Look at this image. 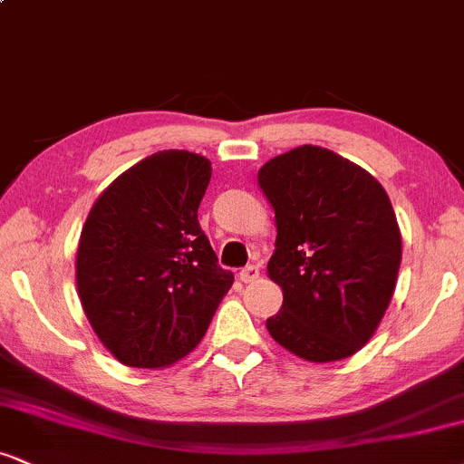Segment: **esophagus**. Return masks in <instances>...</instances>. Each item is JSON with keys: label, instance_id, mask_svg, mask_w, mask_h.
Segmentation results:
<instances>
[{"label": "esophagus", "instance_id": "obj_1", "mask_svg": "<svg viewBox=\"0 0 464 464\" xmlns=\"http://www.w3.org/2000/svg\"><path fill=\"white\" fill-rule=\"evenodd\" d=\"M257 276H259L257 266H246L244 270H239V279H242V284H253V281H257Z\"/></svg>", "mask_w": 464, "mask_h": 464}]
</instances>
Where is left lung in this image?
<instances>
[{"mask_svg":"<svg viewBox=\"0 0 464 464\" xmlns=\"http://www.w3.org/2000/svg\"><path fill=\"white\" fill-rule=\"evenodd\" d=\"M257 183L275 209L268 276L284 292L268 334L318 364L358 353L384 318L401 266L386 189L364 168L310 143L264 163Z\"/></svg>","mask_w":464,"mask_h":464,"instance_id":"left-lung-1","label":"left lung"}]
</instances>
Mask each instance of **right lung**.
Returning <instances> with one entry per match:
<instances>
[{
	"label": "right lung",
	"instance_id": "add662e5",
	"mask_svg": "<svg viewBox=\"0 0 464 464\" xmlns=\"http://www.w3.org/2000/svg\"><path fill=\"white\" fill-rule=\"evenodd\" d=\"M211 161L161 150L121 172L80 233L84 316L121 364L163 369L191 353L233 285L198 225Z\"/></svg>",
	"mask_w": 464,
	"mask_h": 464
}]
</instances>
